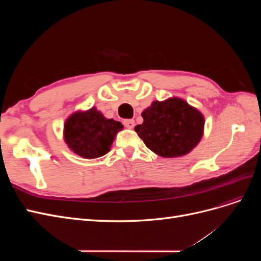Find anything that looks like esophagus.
<instances>
[{"instance_id": "esophagus-1", "label": "esophagus", "mask_w": 261, "mask_h": 261, "mask_svg": "<svg viewBox=\"0 0 261 261\" xmlns=\"http://www.w3.org/2000/svg\"><path fill=\"white\" fill-rule=\"evenodd\" d=\"M124 126L126 128L132 129V128H134V126H135V121H134V120H125L124 121Z\"/></svg>"}]
</instances>
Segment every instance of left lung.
Here are the masks:
<instances>
[{
  "instance_id": "1",
  "label": "left lung",
  "mask_w": 261,
  "mask_h": 261,
  "mask_svg": "<svg viewBox=\"0 0 261 261\" xmlns=\"http://www.w3.org/2000/svg\"><path fill=\"white\" fill-rule=\"evenodd\" d=\"M141 116L144 123L135 132L151 151L163 158L189 153L203 135L202 113L177 97L153 101Z\"/></svg>"
}]
</instances>
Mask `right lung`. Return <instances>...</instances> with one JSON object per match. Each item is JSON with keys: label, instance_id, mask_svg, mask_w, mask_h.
I'll return each instance as SVG.
<instances>
[{"label": "right lung", "instance_id": "add662e5", "mask_svg": "<svg viewBox=\"0 0 261 261\" xmlns=\"http://www.w3.org/2000/svg\"><path fill=\"white\" fill-rule=\"evenodd\" d=\"M121 122L107 118L96 108L70 114L64 123V140L67 147L85 159L107 154L116 134L123 129Z\"/></svg>", "mask_w": 261, "mask_h": 261}]
</instances>
